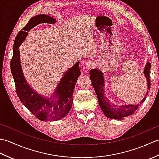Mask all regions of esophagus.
<instances>
[{
  "instance_id": "34e87169",
  "label": "esophagus",
  "mask_w": 159,
  "mask_h": 159,
  "mask_svg": "<svg viewBox=\"0 0 159 159\" xmlns=\"http://www.w3.org/2000/svg\"><path fill=\"white\" fill-rule=\"evenodd\" d=\"M85 66H86V68L87 70H90V69H92V68H93V67L94 63H93V61H87V62Z\"/></svg>"
}]
</instances>
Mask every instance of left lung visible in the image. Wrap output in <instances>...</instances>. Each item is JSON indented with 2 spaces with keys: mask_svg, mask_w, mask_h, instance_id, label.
<instances>
[{
  "mask_svg": "<svg viewBox=\"0 0 159 159\" xmlns=\"http://www.w3.org/2000/svg\"><path fill=\"white\" fill-rule=\"evenodd\" d=\"M150 68L151 64L149 61H148L143 71L144 76L146 77L147 82L148 91L146 96H145L140 104L143 103V102H144L145 100H146L148 90L150 88V79L149 75ZM89 74V78L97 95L100 107L106 117L110 118V119L123 120L124 117L129 116L135 112V111L139 106V104L116 105V104L111 102L107 98V97L104 94V77L102 71L97 68L92 69L90 70Z\"/></svg>",
  "mask_w": 159,
  "mask_h": 159,
  "instance_id": "1",
  "label": "left lung"
}]
</instances>
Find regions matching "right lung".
<instances>
[{"mask_svg": "<svg viewBox=\"0 0 159 159\" xmlns=\"http://www.w3.org/2000/svg\"><path fill=\"white\" fill-rule=\"evenodd\" d=\"M56 20L46 14L33 17L20 31L14 41L13 57L10 63L11 74L16 84L17 94L21 102L38 120L50 121L61 120L72 107V95L78 78L80 75L79 61L64 74L54 93L49 97L41 96L30 86L23 74L20 62V46L25 41L28 31L41 23L54 24Z\"/></svg>", "mask_w": 159, "mask_h": 159, "instance_id": "obj_1", "label": "right lung"}]
</instances>
